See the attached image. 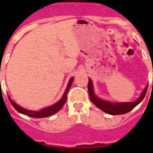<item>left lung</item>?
<instances>
[{"instance_id": "left-lung-1", "label": "left lung", "mask_w": 153, "mask_h": 153, "mask_svg": "<svg viewBox=\"0 0 153 153\" xmlns=\"http://www.w3.org/2000/svg\"><path fill=\"white\" fill-rule=\"evenodd\" d=\"M147 87L148 86L145 87L141 97L137 101L131 102L111 103L97 97L95 96L94 91H93V87H92V82H91V79H89V82H88V92H89V97H90V100L91 101V102L93 103L95 106L100 108L101 110L111 115H122L129 112L143 101L145 95L147 93Z\"/></svg>"}]
</instances>
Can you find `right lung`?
Instances as JSON below:
<instances>
[{"label":"right lung","mask_w":153,"mask_h":153,"mask_svg":"<svg viewBox=\"0 0 153 153\" xmlns=\"http://www.w3.org/2000/svg\"><path fill=\"white\" fill-rule=\"evenodd\" d=\"M73 80H74L73 77L70 79V81H69V82H68V85H67V87H66V91H65V93L63 94L62 97V99L59 101L58 102H56V104H54V105L51 106V107H46V108H44V109H42V110L38 111L26 110L25 108H22V107H21L20 106H18L16 103L13 102L10 100V97H9V100H10L11 105L13 106V107H14L15 109L17 111H19L20 113H22V114L26 115V116H28V117H35V118H42V117H50V116L55 114V113H56L58 111L61 110V108L63 107V105L66 103V95H67V92H68V91H69V88H70V87L71 86V83L73 82Z\"/></svg>","instance_id":"right-lung-1"}]
</instances>
